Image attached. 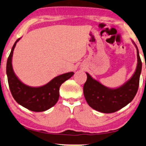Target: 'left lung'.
Returning a JSON list of instances; mask_svg holds the SVG:
<instances>
[{
    "label": "left lung",
    "instance_id": "8db88e82",
    "mask_svg": "<svg viewBox=\"0 0 146 146\" xmlns=\"http://www.w3.org/2000/svg\"><path fill=\"white\" fill-rule=\"evenodd\" d=\"M134 44L137 48L136 69L131 78L121 86L115 89L109 88L86 73L87 79L83 86V93L91 108L100 112L110 113L121 110L133 100L138 89L142 67L138 48L136 44Z\"/></svg>",
    "mask_w": 146,
    "mask_h": 146
}]
</instances>
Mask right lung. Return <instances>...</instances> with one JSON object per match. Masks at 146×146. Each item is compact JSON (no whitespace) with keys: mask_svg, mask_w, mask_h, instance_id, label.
I'll return each mask as SVG.
<instances>
[{"mask_svg":"<svg viewBox=\"0 0 146 146\" xmlns=\"http://www.w3.org/2000/svg\"><path fill=\"white\" fill-rule=\"evenodd\" d=\"M20 38L15 42L7 63V75L10 90L13 98L19 105L33 111H44L57 104L59 98L60 86L71 78L74 73L69 72L60 75L40 87L25 85L15 75L12 65L13 50Z\"/></svg>","mask_w":146,"mask_h":146,"instance_id":"add662e5","label":"right lung"}]
</instances>
